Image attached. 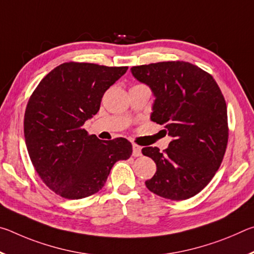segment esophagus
Masks as SVG:
<instances>
[{
	"mask_svg": "<svg viewBox=\"0 0 254 254\" xmlns=\"http://www.w3.org/2000/svg\"><path fill=\"white\" fill-rule=\"evenodd\" d=\"M132 149H133V151H132L133 157H140L141 156V147H140V145L133 143Z\"/></svg>",
	"mask_w": 254,
	"mask_h": 254,
	"instance_id": "obj_1",
	"label": "esophagus"
}]
</instances>
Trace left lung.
<instances>
[{
    "label": "left lung",
    "instance_id": "obj_1",
    "mask_svg": "<svg viewBox=\"0 0 254 254\" xmlns=\"http://www.w3.org/2000/svg\"><path fill=\"white\" fill-rule=\"evenodd\" d=\"M132 75L148 85L154 100L151 121L173 137L168 148L142 149L157 171L150 191L171 200L188 199L207 186L224 157L229 127L224 96L208 72L186 62L134 66Z\"/></svg>",
    "mask_w": 254,
    "mask_h": 254
}]
</instances>
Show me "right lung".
Listing matches in <instances>:
<instances>
[{
    "label": "right lung",
    "mask_w": 254,
    "mask_h": 254,
    "mask_svg": "<svg viewBox=\"0 0 254 254\" xmlns=\"http://www.w3.org/2000/svg\"><path fill=\"white\" fill-rule=\"evenodd\" d=\"M127 67L65 63L51 70L30 96L24 137L30 159L42 182L67 199L101 190L119 160L132 154L124 137L102 141L84 123L95 115L104 93Z\"/></svg>",
    "instance_id": "right-lung-1"
}]
</instances>
